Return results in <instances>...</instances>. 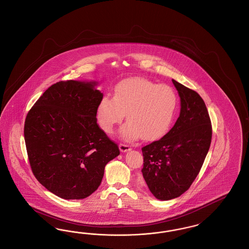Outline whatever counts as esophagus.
<instances>
[{
	"mask_svg": "<svg viewBox=\"0 0 249 249\" xmlns=\"http://www.w3.org/2000/svg\"><path fill=\"white\" fill-rule=\"evenodd\" d=\"M120 152L125 153V152H128L129 150H131V147L128 144H125V143H120Z\"/></svg>",
	"mask_w": 249,
	"mask_h": 249,
	"instance_id": "esophagus-1",
	"label": "esophagus"
}]
</instances>
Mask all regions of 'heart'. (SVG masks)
I'll list each match as a JSON object with an SVG mask.
<instances>
[{
  "label": "heart",
  "instance_id": "1",
  "mask_svg": "<svg viewBox=\"0 0 249 249\" xmlns=\"http://www.w3.org/2000/svg\"><path fill=\"white\" fill-rule=\"evenodd\" d=\"M178 106V95L171 86L145 79H129L115 88L114 97L105 95L97 107L96 119L106 133L125 117L121 127L125 140L141 136L143 140L160 137L171 124Z\"/></svg>",
  "mask_w": 249,
  "mask_h": 249
}]
</instances>
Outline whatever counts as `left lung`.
<instances>
[{
	"label": "left lung",
	"instance_id": "1",
	"mask_svg": "<svg viewBox=\"0 0 249 249\" xmlns=\"http://www.w3.org/2000/svg\"><path fill=\"white\" fill-rule=\"evenodd\" d=\"M180 96V115L163 137L142 148V173L156 198L179 197L190 188L210 149L213 128L205 103L196 91L172 80Z\"/></svg>",
	"mask_w": 249,
	"mask_h": 249
}]
</instances>
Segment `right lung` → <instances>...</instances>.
Returning a JSON list of instances; mask_svg holds the SVG:
<instances>
[{"instance_id": "1", "label": "right lung", "mask_w": 249, "mask_h": 249, "mask_svg": "<svg viewBox=\"0 0 249 249\" xmlns=\"http://www.w3.org/2000/svg\"><path fill=\"white\" fill-rule=\"evenodd\" d=\"M95 82L60 81L50 86L26 115V152L35 178L65 199L90 196L101 184L118 144L97 122L103 94Z\"/></svg>"}]
</instances>
